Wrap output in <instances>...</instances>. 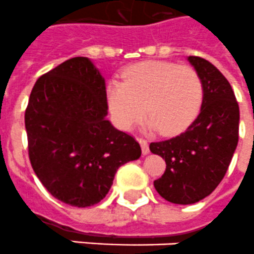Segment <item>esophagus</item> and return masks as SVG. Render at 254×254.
Listing matches in <instances>:
<instances>
[{
  "mask_svg": "<svg viewBox=\"0 0 254 254\" xmlns=\"http://www.w3.org/2000/svg\"><path fill=\"white\" fill-rule=\"evenodd\" d=\"M138 142H139L140 148H142V153H143V155H148V153H150V147H148V143H147V140L146 139H142V138H139V139H138Z\"/></svg>",
  "mask_w": 254,
  "mask_h": 254,
  "instance_id": "1",
  "label": "esophagus"
}]
</instances>
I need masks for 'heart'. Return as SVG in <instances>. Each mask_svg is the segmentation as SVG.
Returning <instances> with one entry per match:
<instances>
[{
	"label": "heart",
	"mask_w": 254,
	"mask_h": 254,
	"mask_svg": "<svg viewBox=\"0 0 254 254\" xmlns=\"http://www.w3.org/2000/svg\"><path fill=\"white\" fill-rule=\"evenodd\" d=\"M203 98L197 72L170 62H142L125 69L123 81L107 85L108 108L121 130H130L146 111V130L178 134L199 115Z\"/></svg>",
	"instance_id": "1"
}]
</instances>
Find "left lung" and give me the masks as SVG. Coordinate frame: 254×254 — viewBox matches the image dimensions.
Listing matches in <instances>:
<instances>
[{
	"mask_svg": "<svg viewBox=\"0 0 254 254\" xmlns=\"http://www.w3.org/2000/svg\"><path fill=\"white\" fill-rule=\"evenodd\" d=\"M201 78L204 98L199 116L186 131L150 144L167 169L153 186L174 204L197 203L216 190L225 177L239 140V104L227 78L210 62L189 57Z\"/></svg>",
	"mask_w": 254,
	"mask_h": 254,
	"instance_id": "left-lung-1",
	"label": "left lung"
}]
</instances>
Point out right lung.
Instances as JSON below:
<instances>
[{"label":"right lung","mask_w":254,"mask_h":254,"mask_svg":"<svg viewBox=\"0 0 254 254\" xmlns=\"http://www.w3.org/2000/svg\"><path fill=\"white\" fill-rule=\"evenodd\" d=\"M106 81L85 57L63 62L36 81L25 110L36 176L55 199L86 208L110 191L117 169L140 157L131 135L108 114Z\"/></svg>","instance_id":"add662e5"}]
</instances>
